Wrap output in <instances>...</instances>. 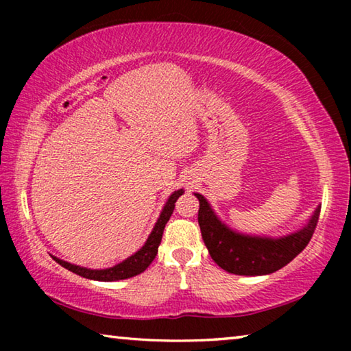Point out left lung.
<instances>
[{"label":"left lung","instance_id":"1","mask_svg":"<svg viewBox=\"0 0 351 351\" xmlns=\"http://www.w3.org/2000/svg\"><path fill=\"white\" fill-rule=\"evenodd\" d=\"M195 197L199 201L198 223L207 251L219 268L237 276H266L282 269L310 243L320 213L317 206L304 228L288 235H249L224 224L203 195Z\"/></svg>","mask_w":351,"mask_h":351}]
</instances>
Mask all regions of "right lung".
I'll use <instances>...</instances> for the list:
<instances>
[{
    "label": "right lung",
    "instance_id": "1",
    "mask_svg": "<svg viewBox=\"0 0 351 351\" xmlns=\"http://www.w3.org/2000/svg\"><path fill=\"white\" fill-rule=\"evenodd\" d=\"M182 193L184 190L180 189V190H175V192L170 195L169 199L165 201V204L162 207L161 215H159L158 221L154 223L153 230L150 232V235H148L147 241L144 243V246H142L139 251H136L133 255H130L128 258L121 261V263L105 269H91V268H83V266H79V265H73L69 263V261L54 257V255H52V258H54L58 265H62L63 268H66L68 271L74 272V274L80 277L90 278V280L116 282V280H125V278L138 276L141 272H144L148 266L152 265L154 257H156L158 247L161 245V240H162L165 224H167L171 213H173L176 199L180 198Z\"/></svg>",
    "mask_w": 351,
    "mask_h": 351
}]
</instances>
